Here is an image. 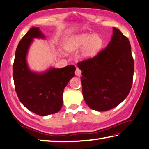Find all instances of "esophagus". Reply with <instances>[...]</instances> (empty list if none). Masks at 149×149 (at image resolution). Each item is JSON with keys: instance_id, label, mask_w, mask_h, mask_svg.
I'll return each mask as SVG.
<instances>
[{"instance_id": "obj_1", "label": "esophagus", "mask_w": 149, "mask_h": 149, "mask_svg": "<svg viewBox=\"0 0 149 149\" xmlns=\"http://www.w3.org/2000/svg\"><path fill=\"white\" fill-rule=\"evenodd\" d=\"M81 72H82V71H81V70L79 68H77V69H76V71H75V74L77 75V76H78V77H80L81 75Z\"/></svg>"}]
</instances>
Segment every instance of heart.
Instances as JSON below:
<instances>
[{"instance_id":"b5f03b06","label":"heart","mask_w":149,"mask_h":149,"mask_svg":"<svg viewBox=\"0 0 149 149\" xmlns=\"http://www.w3.org/2000/svg\"><path fill=\"white\" fill-rule=\"evenodd\" d=\"M102 38L98 35L82 34L72 38L66 45L69 51H75L79 48L84 47L82 55L85 57L93 56L97 54L102 46Z\"/></svg>"}]
</instances>
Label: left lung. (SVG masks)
<instances>
[{"mask_svg": "<svg viewBox=\"0 0 149 149\" xmlns=\"http://www.w3.org/2000/svg\"><path fill=\"white\" fill-rule=\"evenodd\" d=\"M82 70V95L91 109L107 111L127 97L133 81L134 60L127 36L118 29L106 48L78 63Z\"/></svg>", "mask_w": 149, "mask_h": 149, "instance_id": "obj_1", "label": "left lung"}]
</instances>
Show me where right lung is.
<instances>
[{
    "label": "right lung",
    "mask_w": 149,
    "mask_h": 149,
    "mask_svg": "<svg viewBox=\"0 0 149 149\" xmlns=\"http://www.w3.org/2000/svg\"><path fill=\"white\" fill-rule=\"evenodd\" d=\"M38 28H32L17 46L13 66V76L17 95L21 103L38 115L46 116L60 111L64 88L74 76L76 67L68 65L51 68L38 74L29 69L26 56L33 38H43Z\"/></svg>",
    "instance_id": "1"
}]
</instances>
